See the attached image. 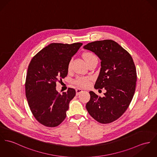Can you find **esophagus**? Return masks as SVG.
I'll return each instance as SVG.
<instances>
[{
    "mask_svg": "<svg viewBox=\"0 0 157 157\" xmlns=\"http://www.w3.org/2000/svg\"><path fill=\"white\" fill-rule=\"evenodd\" d=\"M81 92H82V90L81 88H77L76 89V96L79 95Z\"/></svg>",
    "mask_w": 157,
    "mask_h": 157,
    "instance_id": "obj_1",
    "label": "esophagus"
}]
</instances>
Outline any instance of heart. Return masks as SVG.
I'll return each mask as SVG.
<instances>
[{
	"label": "heart",
	"mask_w": 157,
	"mask_h": 157,
	"mask_svg": "<svg viewBox=\"0 0 157 157\" xmlns=\"http://www.w3.org/2000/svg\"><path fill=\"white\" fill-rule=\"evenodd\" d=\"M83 57L84 59L85 60L87 64L90 63L91 61L93 60L94 59H97L96 57L91 52H85L83 54ZM71 68V63L69 64L68 65V69H69ZM89 81L90 79L89 78H86V77H78L74 81V83L79 86H82V87H85L89 85Z\"/></svg>",
	"instance_id": "b5f03b06"
}]
</instances>
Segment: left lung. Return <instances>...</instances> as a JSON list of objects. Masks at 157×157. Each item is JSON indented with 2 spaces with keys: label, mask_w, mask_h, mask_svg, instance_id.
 <instances>
[{
  "label": "left lung",
  "mask_w": 157,
  "mask_h": 157,
  "mask_svg": "<svg viewBox=\"0 0 157 157\" xmlns=\"http://www.w3.org/2000/svg\"><path fill=\"white\" fill-rule=\"evenodd\" d=\"M84 48L94 52L101 60V69L94 88H104L101 97L90 91L86 105L89 114L101 124L118 120L128 108L136 90L137 73L131 55L112 40L88 43Z\"/></svg>",
  "instance_id": "left-lung-1"
}]
</instances>
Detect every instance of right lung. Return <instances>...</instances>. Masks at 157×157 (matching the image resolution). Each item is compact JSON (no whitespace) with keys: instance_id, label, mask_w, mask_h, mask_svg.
I'll return each mask as SVG.
<instances>
[{"instance_id":"right-lung-1","label":"right lung","mask_w":157,"mask_h":157,"mask_svg":"<svg viewBox=\"0 0 157 157\" xmlns=\"http://www.w3.org/2000/svg\"><path fill=\"white\" fill-rule=\"evenodd\" d=\"M82 43H52L32 58L26 75L25 96L36 120L48 127L60 125L66 117L75 90L69 88L62 94L56 91V83L68 73V65Z\"/></svg>"}]
</instances>
